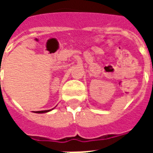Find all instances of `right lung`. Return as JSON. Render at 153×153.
<instances>
[{"label": "right lung", "instance_id": "obj_1", "mask_svg": "<svg viewBox=\"0 0 153 153\" xmlns=\"http://www.w3.org/2000/svg\"><path fill=\"white\" fill-rule=\"evenodd\" d=\"M51 110H47V111H37V113H46L50 111Z\"/></svg>", "mask_w": 153, "mask_h": 153}]
</instances>
